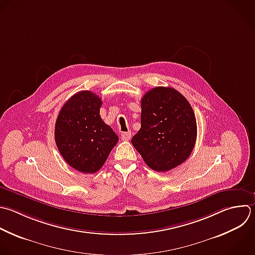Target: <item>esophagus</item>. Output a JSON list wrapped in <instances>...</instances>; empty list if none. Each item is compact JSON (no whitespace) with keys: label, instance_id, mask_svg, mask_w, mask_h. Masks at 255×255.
<instances>
[{"label":"esophagus","instance_id":"esophagus-1","mask_svg":"<svg viewBox=\"0 0 255 255\" xmlns=\"http://www.w3.org/2000/svg\"><path fill=\"white\" fill-rule=\"evenodd\" d=\"M131 137V132L130 131H127V132H123L122 133V139L127 141V140H129Z\"/></svg>","mask_w":255,"mask_h":255}]
</instances>
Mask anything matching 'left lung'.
Wrapping results in <instances>:
<instances>
[{"mask_svg":"<svg viewBox=\"0 0 255 255\" xmlns=\"http://www.w3.org/2000/svg\"><path fill=\"white\" fill-rule=\"evenodd\" d=\"M140 128L131 143L155 171H167L190 155L196 120L187 100L172 88L157 87L141 99Z\"/></svg>","mask_w":255,"mask_h":255,"instance_id":"1","label":"left lung"}]
</instances>
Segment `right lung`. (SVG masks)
I'll return each mask as SVG.
<instances>
[{
  "label": "right lung",
  "instance_id": "add662e5",
  "mask_svg": "<svg viewBox=\"0 0 255 255\" xmlns=\"http://www.w3.org/2000/svg\"><path fill=\"white\" fill-rule=\"evenodd\" d=\"M102 99L90 91L79 92L63 106L57 118L55 139L64 159L84 173H95L119 141L100 116Z\"/></svg>",
  "mask_w": 255,
  "mask_h": 255
}]
</instances>
